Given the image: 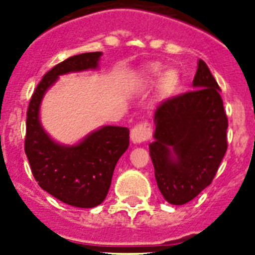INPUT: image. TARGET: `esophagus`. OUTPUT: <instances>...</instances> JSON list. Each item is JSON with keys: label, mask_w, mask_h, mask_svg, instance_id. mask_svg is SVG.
<instances>
[{"label": "esophagus", "mask_w": 255, "mask_h": 255, "mask_svg": "<svg viewBox=\"0 0 255 255\" xmlns=\"http://www.w3.org/2000/svg\"><path fill=\"white\" fill-rule=\"evenodd\" d=\"M150 135H152V125L147 121L138 124L130 131V138H131V141L134 144H140L143 141L148 140L150 138Z\"/></svg>", "instance_id": "34e87169"}]
</instances>
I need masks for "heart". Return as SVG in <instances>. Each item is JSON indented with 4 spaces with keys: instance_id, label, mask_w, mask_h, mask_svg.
<instances>
[{
    "instance_id": "obj_1",
    "label": "heart",
    "mask_w": 255,
    "mask_h": 255,
    "mask_svg": "<svg viewBox=\"0 0 255 255\" xmlns=\"http://www.w3.org/2000/svg\"><path fill=\"white\" fill-rule=\"evenodd\" d=\"M147 79L150 83H161L159 89L163 96H172L177 92L181 84L179 73L176 70L166 71L159 64H153L147 69Z\"/></svg>"
}]
</instances>
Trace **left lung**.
Here are the masks:
<instances>
[{
	"label": "left lung",
	"mask_w": 255,
	"mask_h": 255,
	"mask_svg": "<svg viewBox=\"0 0 255 255\" xmlns=\"http://www.w3.org/2000/svg\"><path fill=\"white\" fill-rule=\"evenodd\" d=\"M194 91L173 97L154 112L149 154L161 194L181 206L211 185L227 149V116L220 87L203 60Z\"/></svg>",
	"instance_id": "obj_1"
}]
</instances>
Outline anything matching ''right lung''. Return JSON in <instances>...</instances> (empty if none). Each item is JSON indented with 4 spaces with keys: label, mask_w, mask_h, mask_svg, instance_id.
<instances>
[{
    "label": "right lung",
    "mask_w": 255,
    "mask_h": 255,
    "mask_svg": "<svg viewBox=\"0 0 255 255\" xmlns=\"http://www.w3.org/2000/svg\"><path fill=\"white\" fill-rule=\"evenodd\" d=\"M102 52L82 53L52 67L38 84L26 112L25 154L40 188L58 200L93 208L107 197L115 166L129 147V129L106 125L73 145L57 143L39 119L44 94L61 75L97 70Z\"/></svg>",
    "instance_id": "right-lung-1"
}]
</instances>
